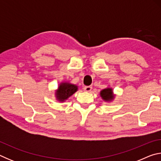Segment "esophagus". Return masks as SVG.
I'll return each mask as SVG.
<instances>
[{"instance_id":"esophagus-1","label":"esophagus","mask_w":161,"mask_h":161,"mask_svg":"<svg viewBox=\"0 0 161 161\" xmlns=\"http://www.w3.org/2000/svg\"><path fill=\"white\" fill-rule=\"evenodd\" d=\"M92 89V86H85L83 87V90L85 92H91Z\"/></svg>"}]
</instances>
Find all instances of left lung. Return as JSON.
Wrapping results in <instances>:
<instances>
[{"instance_id":"obj_1","label":"left lung","mask_w":161,"mask_h":161,"mask_svg":"<svg viewBox=\"0 0 161 161\" xmlns=\"http://www.w3.org/2000/svg\"><path fill=\"white\" fill-rule=\"evenodd\" d=\"M101 97H102L103 99L105 101H109L113 99V94H112V90L111 89L108 88L103 89V90L101 92Z\"/></svg>"}]
</instances>
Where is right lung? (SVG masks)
<instances>
[{
  "mask_svg": "<svg viewBox=\"0 0 161 161\" xmlns=\"http://www.w3.org/2000/svg\"><path fill=\"white\" fill-rule=\"evenodd\" d=\"M77 86L68 83H62L59 86L58 90L57 92V98L61 102L67 99L68 97L72 95L77 92Z\"/></svg>",
  "mask_w": 161,
  "mask_h": 161,
  "instance_id": "1",
  "label": "right lung"
}]
</instances>
